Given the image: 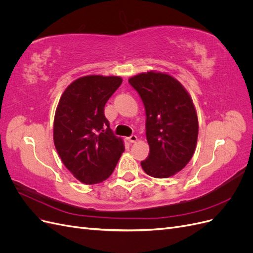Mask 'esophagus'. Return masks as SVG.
<instances>
[{"label":"esophagus","instance_id":"1","mask_svg":"<svg viewBox=\"0 0 253 253\" xmlns=\"http://www.w3.org/2000/svg\"><path fill=\"white\" fill-rule=\"evenodd\" d=\"M127 140L131 142V143H133V142H136L137 141V136L136 135H131L129 137H127Z\"/></svg>","mask_w":253,"mask_h":253}]
</instances>
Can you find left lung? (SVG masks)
<instances>
[{
  "instance_id": "1",
  "label": "left lung",
  "mask_w": 253,
  "mask_h": 253,
  "mask_svg": "<svg viewBox=\"0 0 253 253\" xmlns=\"http://www.w3.org/2000/svg\"><path fill=\"white\" fill-rule=\"evenodd\" d=\"M128 82L139 94L147 117L150 153L142 169L153 177H170L186 167L195 151L198 120L192 99L168 74H139Z\"/></svg>"
}]
</instances>
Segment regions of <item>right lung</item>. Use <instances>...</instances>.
<instances>
[{"label":"right lung","instance_id":"obj_1","mask_svg":"<svg viewBox=\"0 0 253 253\" xmlns=\"http://www.w3.org/2000/svg\"><path fill=\"white\" fill-rule=\"evenodd\" d=\"M120 77L85 76L67 86L53 122V142L64 166L81 182L108 179L125 151L104 116V105L121 85Z\"/></svg>","mask_w":253,"mask_h":253}]
</instances>
